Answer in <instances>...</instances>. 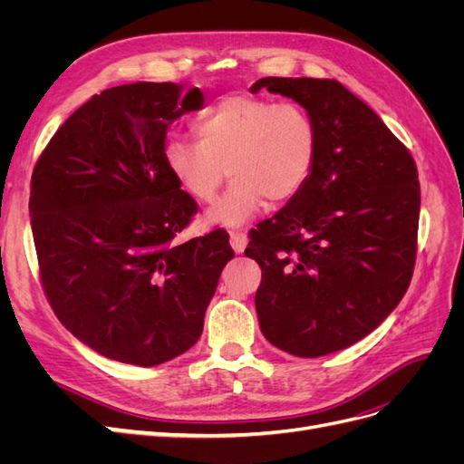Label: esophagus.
Segmentation results:
<instances>
[{"label": "esophagus", "instance_id": "obj_1", "mask_svg": "<svg viewBox=\"0 0 464 464\" xmlns=\"http://www.w3.org/2000/svg\"><path fill=\"white\" fill-rule=\"evenodd\" d=\"M230 246L236 254H242L247 246V234L242 230H232L230 232Z\"/></svg>", "mask_w": 464, "mask_h": 464}]
</instances>
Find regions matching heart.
I'll list each match as a JSON object with an SVG mask.
<instances>
[{"instance_id": "obj_1", "label": "heart", "mask_w": 464, "mask_h": 464, "mask_svg": "<svg viewBox=\"0 0 464 464\" xmlns=\"http://www.w3.org/2000/svg\"><path fill=\"white\" fill-rule=\"evenodd\" d=\"M199 141L166 143L168 172L189 198L210 203L227 172L232 184L208 218L237 227L266 203L292 201L310 181L319 149L315 120L298 102L257 94H228L195 123Z\"/></svg>"}]
</instances>
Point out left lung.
Here are the masks:
<instances>
[{"label":"left lung","mask_w":464,"mask_h":464,"mask_svg":"<svg viewBox=\"0 0 464 464\" xmlns=\"http://www.w3.org/2000/svg\"><path fill=\"white\" fill-rule=\"evenodd\" d=\"M315 120L319 149L305 188L249 232L261 266L256 310L265 339L300 358L370 334L411 285L420 184L412 154L334 79L265 77Z\"/></svg>","instance_id":"1"}]
</instances>
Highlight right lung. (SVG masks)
<instances>
[{"mask_svg": "<svg viewBox=\"0 0 464 464\" xmlns=\"http://www.w3.org/2000/svg\"><path fill=\"white\" fill-rule=\"evenodd\" d=\"M203 106L174 82L106 89L75 110L42 150L31 227L52 310L98 354L159 366L203 333L234 251L227 230L181 242L198 203L164 160L166 133Z\"/></svg>", "mask_w": 464, "mask_h": 464, "instance_id": "right-lung-1", "label": "right lung"}]
</instances>
